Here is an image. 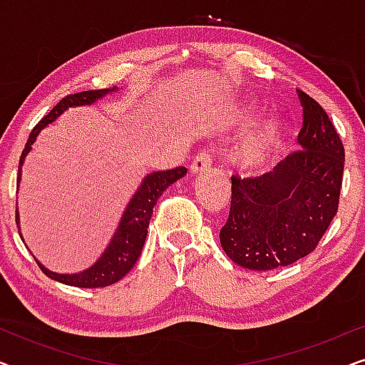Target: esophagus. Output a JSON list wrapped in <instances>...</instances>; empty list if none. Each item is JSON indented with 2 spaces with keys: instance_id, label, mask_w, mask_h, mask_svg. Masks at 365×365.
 Wrapping results in <instances>:
<instances>
[{
  "instance_id": "obj_1",
  "label": "esophagus",
  "mask_w": 365,
  "mask_h": 365,
  "mask_svg": "<svg viewBox=\"0 0 365 365\" xmlns=\"http://www.w3.org/2000/svg\"><path fill=\"white\" fill-rule=\"evenodd\" d=\"M211 166H212V154L209 151H201L196 158H194V161L191 163L189 169H191V173L196 174V173L207 171Z\"/></svg>"
}]
</instances>
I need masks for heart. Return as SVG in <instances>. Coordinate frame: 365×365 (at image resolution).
Here are the masks:
<instances>
[{
  "label": "heart",
  "instance_id": "1",
  "mask_svg": "<svg viewBox=\"0 0 365 365\" xmlns=\"http://www.w3.org/2000/svg\"><path fill=\"white\" fill-rule=\"evenodd\" d=\"M284 138H286V126L281 119H269L249 138L246 146H244L241 156H239L242 166H262L267 159H271L274 153H277L282 148Z\"/></svg>",
  "mask_w": 365,
  "mask_h": 365
}]
</instances>
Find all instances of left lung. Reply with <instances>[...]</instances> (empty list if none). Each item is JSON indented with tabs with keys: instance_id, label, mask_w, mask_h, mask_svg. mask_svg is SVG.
Wrapping results in <instances>:
<instances>
[{
	"instance_id": "8db88e82",
	"label": "left lung",
	"mask_w": 365,
	"mask_h": 365,
	"mask_svg": "<svg viewBox=\"0 0 365 365\" xmlns=\"http://www.w3.org/2000/svg\"><path fill=\"white\" fill-rule=\"evenodd\" d=\"M302 149L257 178L234 176L231 207L219 239L232 262L271 271L306 257L336 217L346 153L316 99L297 89Z\"/></svg>"
}]
</instances>
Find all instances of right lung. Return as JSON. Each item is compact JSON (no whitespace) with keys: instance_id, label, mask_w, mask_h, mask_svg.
Masks as SVG:
<instances>
[{"instance_id":"1","label":"right lung","mask_w":365,"mask_h":365,"mask_svg":"<svg viewBox=\"0 0 365 365\" xmlns=\"http://www.w3.org/2000/svg\"><path fill=\"white\" fill-rule=\"evenodd\" d=\"M116 89V88H113ZM113 89H96V91H81L64 96L56 106H54L49 114H46L36 126L33 128L31 134H29L26 146H24L21 158H19V168H18V182L19 176H21V166L24 158L31 149V144L39 134V131L46 126V124L53 123L59 114L66 111L71 106H84V104H91L96 99L103 98L108 91ZM187 173L186 168L179 166L174 169H168V171H158L153 174H148L144 178L141 187L138 189V192L134 194L131 201H129L126 211L123 214L121 222L116 234H114L111 244H109L106 251L101 257L98 259V262L91 266L86 271L79 274H56L48 271L46 267H43L41 264L36 261L39 269L46 274L48 277L54 279V281L68 284V286L74 287H106L111 284L118 282L119 279H123L126 274L131 271L134 264L141 256L144 241L148 236V227L149 221L153 216V207L156 206L159 197L163 196V192L171 186L173 182H176L178 179H181L184 174ZM16 226H18V209H16ZM19 232V231H18Z\"/></svg>"}]
</instances>
